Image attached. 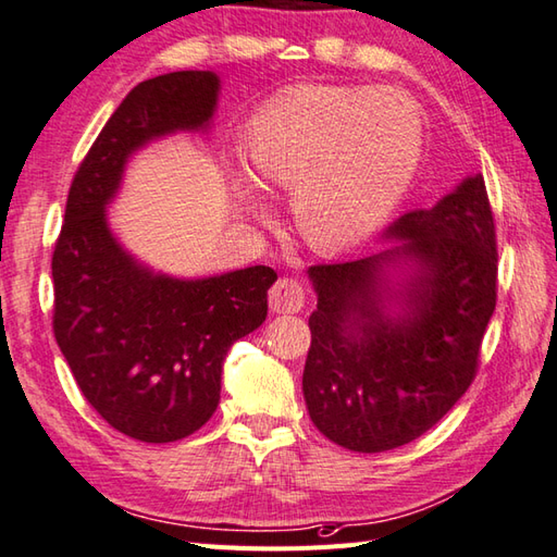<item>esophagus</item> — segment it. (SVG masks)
<instances>
[{"instance_id": "34e87169", "label": "esophagus", "mask_w": 557, "mask_h": 557, "mask_svg": "<svg viewBox=\"0 0 557 557\" xmlns=\"http://www.w3.org/2000/svg\"><path fill=\"white\" fill-rule=\"evenodd\" d=\"M269 306L274 312H298L306 306V288L296 278H278L269 290Z\"/></svg>"}]
</instances>
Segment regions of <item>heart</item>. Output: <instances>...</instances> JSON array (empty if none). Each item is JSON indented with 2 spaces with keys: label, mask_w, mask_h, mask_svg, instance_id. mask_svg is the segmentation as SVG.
<instances>
[{
  "label": "heart",
  "mask_w": 557,
  "mask_h": 557,
  "mask_svg": "<svg viewBox=\"0 0 557 557\" xmlns=\"http://www.w3.org/2000/svg\"><path fill=\"white\" fill-rule=\"evenodd\" d=\"M419 152L422 119L412 99L337 84H300L269 99L245 138L251 180L267 191H290L293 227L322 255L381 225L412 180Z\"/></svg>",
  "instance_id": "b5f03b06"
}]
</instances>
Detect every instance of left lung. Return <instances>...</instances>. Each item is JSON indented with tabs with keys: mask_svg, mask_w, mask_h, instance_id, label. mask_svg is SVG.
Here are the masks:
<instances>
[{
	"mask_svg": "<svg viewBox=\"0 0 557 557\" xmlns=\"http://www.w3.org/2000/svg\"><path fill=\"white\" fill-rule=\"evenodd\" d=\"M375 257L318 264L302 395L312 424L359 454H383L429 432L475 381L497 306V233L485 180L468 176L429 211L405 213ZM409 258L416 274L391 294L384 267ZM385 299L404 312L391 315Z\"/></svg>",
	"mask_w": 557,
	"mask_h": 557,
	"instance_id": "1",
	"label": "left lung"
}]
</instances>
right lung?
I'll list each match as a JSON object with an SVG mask.
<instances>
[{"label":"right lung","mask_w":557,"mask_h":557,"mask_svg":"<svg viewBox=\"0 0 557 557\" xmlns=\"http://www.w3.org/2000/svg\"><path fill=\"white\" fill-rule=\"evenodd\" d=\"M218 89L203 70L133 87L72 180L52 249L60 351L87 403L145 444L180 442L211 419L230 346L267 320V290L278 278L269 267L196 281L152 274L107 225L128 157L166 133L201 131Z\"/></svg>","instance_id":"right-lung-1"}]
</instances>
